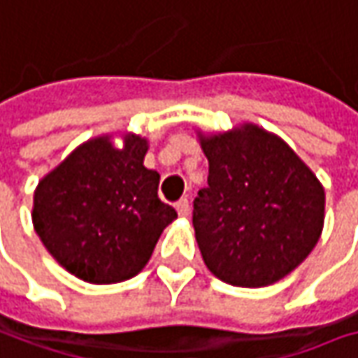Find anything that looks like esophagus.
I'll list each match as a JSON object with an SVG mask.
<instances>
[{
    "instance_id": "obj_1",
    "label": "esophagus",
    "mask_w": 358,
    "mask_h": 358,
    "mask_svg": "<svg viewBox=\"0 0 358 358\" xmlns=\"http://www.w3.org/2000/svg\"><path fill=\"white\" fill-rule=\"evenodd\" d=\"M176 210H178V214L182 218H186V216L190 214V202H188L186 198H182V200L176 202Z\"/></svg>"
}]
</instances>
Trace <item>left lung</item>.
Segmentation results:
<instances>
[{"instance_id": "1", "label": "left lung", "mask_w": 358, "mask_h": 358, "mask_svg": "<svg viewBox=\"0 0 358 358\" xmlns=\"http://www.w3.org/2000/svg\"><path fill=\"white\" fill-rule=\"evenodd\" d=\"M198 140L208 186L194 200L202 260L232 287H268L313 252L324 226V188L287 142L244 122Z\"/></svg>"}]
</instances>
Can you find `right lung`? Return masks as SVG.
<instances>
[{
	"instance_id": "obj_1",
	"label": "right lung",
	"mask_w": 358,
	"mask_h": 358,
	"mask_svg": "<svg viewBox=\"0 0 358 358\" xmlns=\"http://www.w3.org/2000/svg\"><path fill=\"white\" fill-rule=\"evenodd\" d=\"M90 138L39 180L31 222L48 252L90 285H112L148 264L176 210L158 198L160 174L144 166L148 138Z\"/></svg>"
}]
</instances>
